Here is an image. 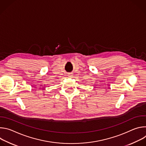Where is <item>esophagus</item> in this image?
Returning a JSON list of instances; mask_svg holds the SVG:
<instances>
[{
    "label": "esophagus",
    "mask_w": 146,
    "mask_h": 146,
    "mask_svg": "<svg viewBox=\"0 0 146 146\" xmlns=\"http://www.w3.org/2000/svg\"><path fill=\"white\" fill-rule=\"evenodd\" d=\"M69 77H70V76H71V74H69Z\"/></svg>",
    "instance_id": "1"
}]
</instances>
